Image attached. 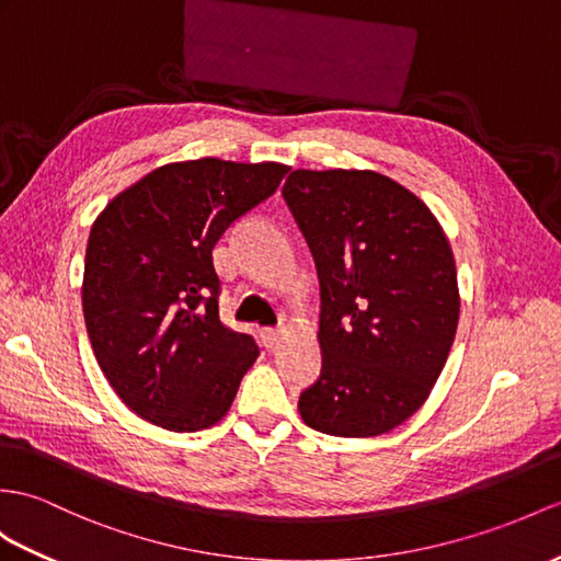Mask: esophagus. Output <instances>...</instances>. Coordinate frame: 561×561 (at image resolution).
Wrapping results in <instances>:
<instances>
[{"mask_svg": "<svg viewBox=\"0 0 561 561\" xmlns=\"http://www.w3.org/2000/svg\"><path fill=\"white\" fill-rule=\"evenodd\" d=\"M260 336H263V344L267 348H275L279 344V336H282V330L279 328H265L263 332H260Z\"/></svg>", "mask_w": 561, "mask_h": 561, "instance_id": "1", "label": "esophagus"}]
</instances>
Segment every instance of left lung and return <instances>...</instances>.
Returning <instances> with one entry per match:
<instances>
[{"mask_svg": "<svg viewBox=\"0 0 561 561\" xmlns=\"http://www.w3.org/2000/svg\"><path fill=\"white\" fill-rule=\"evenodd\" d=\"M282 193L322 301V373L298 413L336 437L389 433L423 407L454 344L451 245L419 195L370 169H296Z\"/></svg>", "mask_w": 561, "mask_h": 561, "instance_id": "left-lung-1", "label": "left lung"}]
</instances>
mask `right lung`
Wrapping results in <instances>:
<instances>
[{
	"instance_id": "right-lung-1",
	"label": "right lung",
	"mask_w": 561,
	"mask_h": 561,
	"mask_svg": "<svg viewBox=\"0 0 561 561\" xmlns=\"http://www.w3.org/2000/svg\"><path fill=\"white\" fill-rule=\"evenodd\" d=\"M279 162H172L122 191L90 229L83 316L110 387L142 421L198 433L225 419L260 348L219 320L213 251L277 191Z\"/></svg>"
}]
</instances>
